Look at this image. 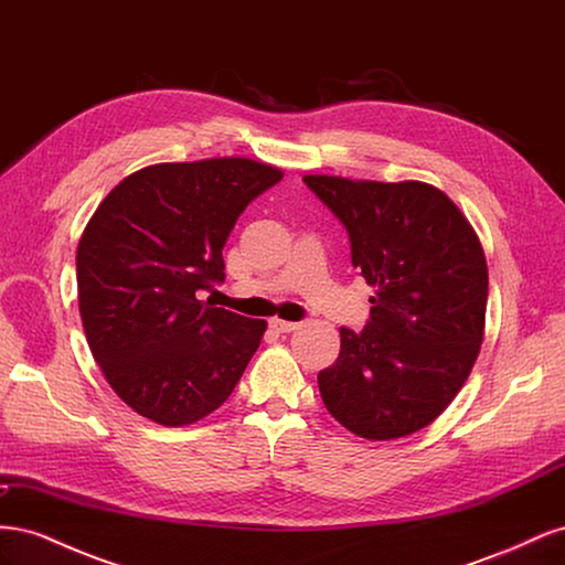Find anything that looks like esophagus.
I'll return each mask as SVG.
<instances>
[{
    "mask_svg": "<svg viewBox=\"0 0 565 565\" xmlns=\"http://www.w3.org/2000/svg\"><path fill=\"white\" fill-rule=\"evenodd\" d=\"M270 328H273V330H278V332H292V330H297V328H299V322L273 318V320H270Z\"/></svg>",
    "mask_w": 565,
    "mask_h": 565,
    "instance_id": "1",
    "label": "esophagus"
}]
</instances>
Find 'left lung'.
<instances>
[{
	"mask_svg": "<svg viewBox=\"0 0 565 565\" xmlns=\"http://www.w3.org/2000/svg\"><path fill=\"white\" fill-rule=\"evenodd\" d=\"M303 183L344 224L351 262L374 297L361 332L341 328L318 372L330 415L355 436L391 440L429 426L465 386L483 344L488 266L457 204L422 181Z\"/></svg>",
	"mask_w": 565,
	"mask_h": 565,
	"instance_id": "obj_1",
	"label": "left lung"
}]
</instances>
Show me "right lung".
I'll list each match as a JSON object with an SVG mask.
<instances>
[{"label": "right lung", "mask_w": 565, "mask_h": 565, "mask_svg": "<svg viewBox=\"0 0 565 565\" xmlns=\"http://www.w3.org/2000/svg\"><path fill=\"white\" fill-rule=\"evenodd\" d=\"M282 172L247 158L162 162L119 181L77 245L94 361L134 413L185 426L224 405L266 332L198 299L224 282L237 216Z\"/></svg>", "instance_id": "add662e5"}]
</instances>
